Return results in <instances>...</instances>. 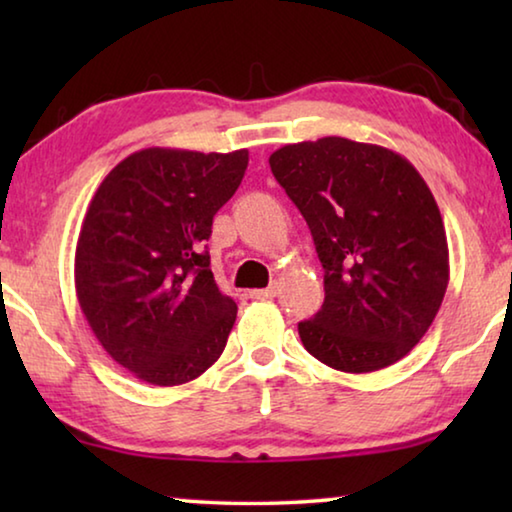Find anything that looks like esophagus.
<instances>
[{
	"instance_id": "34e87169",
	"label": "esophagus",
	"mask_w": 512,
	"mask_h": 512,
	"mask_svg": "<svg viewBox=\"0 0 512 512\" xmlns=\"http://www.w3.org/2000/svg\"><path fill=\"white\" fill-rule=\"evenodd\" d=\"M277 293H280V287H277V282H273L271 287H266V289H255V291H250V296L253 298H257V300H271V298H275Z\"/></svg>"
}]
</instances>
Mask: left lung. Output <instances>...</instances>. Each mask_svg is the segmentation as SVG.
<instances>
[{"label": "left lung", "mask_w": 512, "mask_h": 512, "mask_svg": "<svg viewBox=\"0 0 512 512\" xmlns=\"http://www.w3.org/2000/svg\"><path fill=\"white\" fill-rule=\"evenodd\" d=\"M277 183L314 237L325 302L298 323L311 357L341 372H375L427 334L449 282L443 216L400 153L345 137L287 144Z\"/></svg>", "instance_id": "left-lung-1"}]
</instances>
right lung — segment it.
<instances>
[{"label":"right lung","mask_w":512,"mask_h":512,"mask_svg":"<svg viewBox=\"0 0 512 512\" xmlns=\"http://www.w3.org/2000/svg\"><path fill=\"white\" fill-rule=\"evenodd\" d=\"M246 167V149L153 146L121 160L92 196L76 296L103 350L146 384H187L228 343L237 305L216 287L203 248Z\"/></svg>","instance_id":"obj_1"}]
</instances>
